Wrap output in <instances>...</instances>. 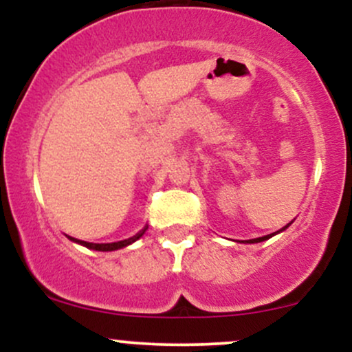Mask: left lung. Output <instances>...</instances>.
I'll list each match as a JSON object with an SVG mask.
<instances>
[{
  "mask_svg": "<svg viewBox=\"0 0 352 352\" xmlns=\"http://www.w3.org/2000/svg\"><path fill=\"white\" fill-rule=\"evenodd\" d=\"M285 228H288V225H286ZM283 228V230H285ZM274 235V233H272V235H266V236H261V238H254V240H250L248 243H260V241H265V240H268V238H272Z\"/></svg>",
  "mask_w": 352,
  "mask_h": 352,
  "instance_id": "8db88e82",
  "label": "left lung"
}]
</instances>
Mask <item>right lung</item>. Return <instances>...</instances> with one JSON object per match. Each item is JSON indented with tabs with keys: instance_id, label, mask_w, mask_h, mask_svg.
I'll return each instance as SVG.
<instances>
[{
	"instance_id": "right-lung-1",
	"label": "right lung",
	"mask_w": 352,
	"mask_h": 352,
	"mask_svg": "<svg viewBox=\"0 0 352 352\" xmlns=\"http://www.w3.org/2000/svg\"><path fill=\"white\" fill-rule=\"evenodd\" d=\"M144 232H145V228H144L142 232H140V233H137L135 236L129 238V240H124V241H117V243H89V241L76 240V238H72V236H67V238H69V240H72V241H76V243H80V245H84V246H86V248L96 250V252H114V250L124 248V246H127V245L134 243L135 240H139V238L144 235Z\"/></svg>"
}]
</instances>
